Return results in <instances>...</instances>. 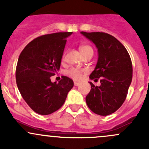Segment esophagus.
<instances>
[{"mask_svg": "<svg viewBox=\"0 0 149 149\" xmlns=\"http://www.w3.org/2000/svg\"><path fill=\"white\" fill-rule=\"evenodd\" d=\"M74 86H76V87H77V86L79 85V82H74Z\"/></svg>", "mask_w": 149, "mask_h": 149, "instance_id": "1", "label": "esophagus"}]
</instances>
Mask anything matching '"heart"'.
<instances>
[{
  "instance_id": "1",
  "label": "heart",
  "mask_w": 149,
  "mask_h": 149,
  "mask_svg": "<svg viewBox=\"0 0 149 149\" xmlns=\"http://www.w3.org/2000/svg\"><path fill=\"white\" fill-rule=\"evenodd\" d=\"M79 51H80L82 56H84V55L87 54L88 53H91V52L93 53V50L92 49V47L88 45L80 46L79 47ZM67 74L70 77H71L72 79H75V80H79V79H81V78L82 77V71L79 70V69L73 68L67 72Z\"/></svg>"
}]
</instances>
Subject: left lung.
I'll list each match as a JSON object with an SVG mask.
<instances>
[{"instance_id": "obj_1", "label": "left lung", "mask_w": 149, "mask_h": 149, "mask_svg": "<svg viewBox=\"0 0 149 149\" xmlns=\"http://www.w3.org/2000/svg\"><path fill=\"white\" fill-rule=\"evenodd\" d=\"M80 33L97 49V62L90 78H100V86L90 82L91 90L86 96V102L93 113L108 116L120 108L126 98L133 77L131 57L125 47L108 33Z\"/></svg>"}]
</instances>
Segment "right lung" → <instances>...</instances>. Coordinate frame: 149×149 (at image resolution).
I'll return each instance as SVG.
<instances>
[{
	"label": "right lung",
	"instance_id": "add662e5",
	"mask_svg": "<svg viewBox=\"0 0 149 149\" xmlns=\"http://www.w3.org/2000/svg\"><path fill=\"white\" fill-rule=\"evenodd\" d=\"M72 32L43 35L29 43L18 57L17 87L29 106L36 113L49 115L63 105L74 86L66 76L58 83L51 77L59 71L67 38Z\"/></svg>",
	"mask_w": 149,
	"mask_h": 149
}]
</instances>
